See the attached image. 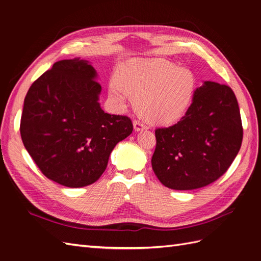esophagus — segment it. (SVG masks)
I'll return each mask as SVG.
<instances>
[{
  "instance_id": "34e87169",
  "label": "esophagus",
  "mask_w": 261,
  "mask_h": 261,
  "mask_svg": "<svg viewBox=\"0 0 261 261\" xmlns=\"http://www.w3.org/2000/svg\"><path fill=\"white\" fill-rule=\"evenodd\" d=\"M133 125H134V129H135L136 132H140V130H144V129H147V126L143 123L140 122L138 120H135L133 122Z\"/></svg>"
}]
</instances>
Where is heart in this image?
Masks as SVG:
<instances>
[{"instance_id": "b5f03b06", "label": "heart", "mask_w": 261, "mask_h": 261, "mask_svg": "<svg viewBox=\"0 0 261 261\" xmlns=\"http://www.w3.org/2000/svg\"><path fill=\"white\" fill-rule=\"evenodd\" d=\"M195 89L192 70L162 59L130 62L122 69L120 81L112 78L109 83L114 101L124 105L129 93L139 113L156 124L178 121L191 106Z\"/></svg>"}]
</instances>
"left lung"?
Masks as SVG:
<instances>
[{
  "mask_svg": "<svg viewBox=\"0 0 261 261\" xmlns=\"http://www.w3.org/2000/svg\"><path fill=\"white\" fill-rule=\"evenodd\" d=\"M155 139L152 170L164 186L189 191L213 183L230 168L243 140L233 90L204 82L180 121L156 128Z\"/></svg>",
  "mask_w": 261,
  "mask_h": 261,
  "instance_id": "obj_1",
  "label": "left lung"
}]
</instances>
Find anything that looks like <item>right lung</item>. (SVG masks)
Listing matches in <instances>:
<instances>
[{"label":"right lung","mask_w":261,"mask_h":261,"mask_svg":"<svg viewBox=\"0 0 261 261\" xmlns=\"http://www.w3.org/2000/svg\"><path fill=\"white\" fill-rule=\"evenodd\" d=\"M96 80L88 61L62 60L30 86L23 101V146L43 175L63 186L98 180L116 144L133 132L130 118L101 109Z\"/></svg>","instance_id":"add662e5"}]
</instances>
